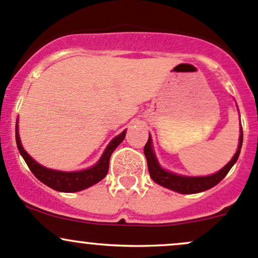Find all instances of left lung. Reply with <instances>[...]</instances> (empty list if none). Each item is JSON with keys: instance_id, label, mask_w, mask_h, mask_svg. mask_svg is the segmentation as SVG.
<instances>
[{"instance_id": "left-lung-1", "label": "left lung", "mask_w": 258, "mask_h": 258, "mask_svg": "<svg viewBox=\"0 0 258 258\" xmlns=\"http://www.w3.org/2000/svg\"><path fill=\"white\" fill-rule=\"evenodd\" d=\"M240 138H238V148L235 153V156L232 157L231 161L225 165L222 169L216 172L215 174L207 175V177H185V175H179L175 173L168 172V170L163 169L158 163L156 158V154H154L153 148H152V138L150 136L147 143L145 146V156L147 158V164H148V172H150L151 178L156 181L159 185L164 186V188L170 189V190H174L177 193L180 194H195L200 193V191H205L208 189L213 188L216 184L220 183V181L226 177V174L229 173V170L231 169L232 165L236 163L238 156H240L241 152V146H242V127L240 128Z\"/></svg>"}]
</instances>
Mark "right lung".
I'll return each instance as SVG.
<instances>
[{
  "instance_id": "1",
  "label": "right lung",
  "mask_w": 258,
  "mask_h": 258,
  "mask_svg": "<svg viewBox=\"0 0 258 258\" xmlns=\"http://www.w3.org/2000/svg\"><path fill=\"white\" fill-rule=\"evenodd\" d=\"M126 136V130L118 135L117 137L113 138L102 153L101 158L99 159L96 164L93 165L89 169L79 170V172H61V170H54L45 168L39 163H37L26 151L22 147V143L18 135V122L16 123V142H17L18 151L21 156L26 161L27 165L31 169V172L39 179L43 184L48 185L54 190L63 191V193H74V191H80L83 189L89 188L94 184L99 183L101 179L106 177L108 172V163H110V157L112 152L116 150L118 145L123 141Z\"/></svg>"
}]
</instances>
